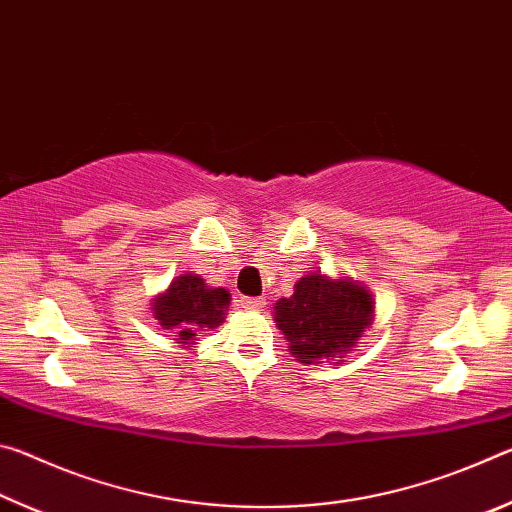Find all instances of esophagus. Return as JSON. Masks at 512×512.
<instances>
[{
    "label": "esophagus",
    "mask_w": 512,
    "mask_h": 512,
    "mask_svg": "<svg viewBox=\"0 0 512 512\" xmlns=\"http://www.w3.org/2000/svg\"><path fill=\"white\" fill-rule=\"evenodd\" d=\"M239 302L244 309H262L266 305L264 298H250V296H244Z\"/></svg>",
    "instance_id": "esophagus-1"
}]
</instances>
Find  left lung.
Instances as JSON below:
<instances>
[{"instance_id": "obj_1", "label": "left lung", "mask_w": 512, "mask_h": 512, "mask_svg": "<svg viewBox=\"0 0 512 512\" xmlns=\"http://www.w3.org/2000/svg\"><path fill=\"white\" fill-rule=\"evenodd\" d=\"M275 320L302 363L348 352L372 320L370 293L325 275L300 277L291 298L275 302Z\"/></svg>"}]
</instances>
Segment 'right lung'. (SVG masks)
<instances>
[{
  "label": "right lung",
  "instance_id": "1",
  "mask_svg": "<svg viewBox=\"0 0 512 512\" xmlns=\"http://www.w3.org/2000/svg\"><path fill=\"white\" fill-rule=\"evenodd\" d=\"M228 289H207L198 275H180L164 296L155 300L153 314L162 329L180 336V343H194L196 332L214 329L223 323L230 305Z\"/></svg>",
  "mask_w": 512,
  "mask_h": 512
}]
</instances>
